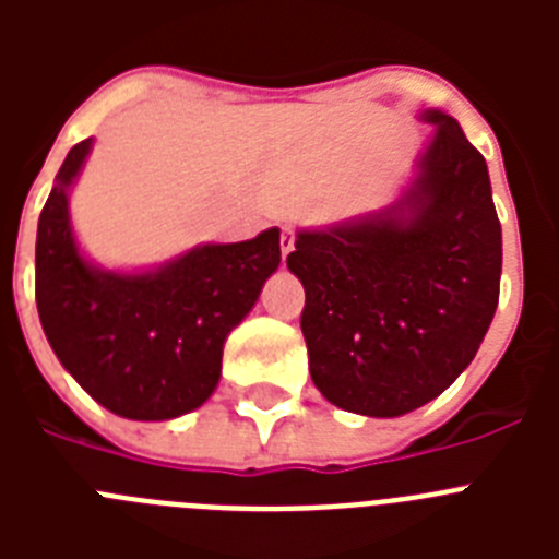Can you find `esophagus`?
<instances>
[{"label": "esophagus", "mask_w": 559, "mask_h": 559, "mask_svg": "<svg viewBox=\"0 0 559 559\" xmlns=\"http://www.w3.org/2000/svg\"><path fill=\"white\" fill-rule=\"evenodd\" d=\"M294 226L285 224L283 231H280V251H283V257L290 254V249H294Z\"/></svg>", "instance_id": "1"}]
</instances>
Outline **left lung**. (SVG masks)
I'll return each instance as SVG.
<instances>
[{
	"instance_id": "8db88e82",
	"label": "left lung",
	"mask_w": 559,
	"mask_h": 559,
	"mask_svg": "<svg viewBox=\"0 0 559 559\" xmlns=\"http://www.w3.org/2000/svg\"><path fill=\"white\" fill-rule=\"evenodd\" d=\"M389 206L296 231L302 335L316 389L344 412L400 417L471 367L501 285V224L487 162L451 114Z\"/></svg>"
}]
</instances>
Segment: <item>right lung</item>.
<instances>
[{"label":"right lung","mask_w":559,"mask_h":559,"mask_svg":"<svg viewBox=\"0 0 559 559\" xmlns=\"http://www.w3.org/2000/svg\"><path fill=\"white\" fill-rule=\"evenodd\" d=\"M92 140L67 153L38 218L36 305L61 367L117 417L159 423L204 406L221 380L226 335L280 265V229L204 243L159 269L108 271L86 260L69 190Z\"/></svg>","instance_id":"1"}]
</instances>
